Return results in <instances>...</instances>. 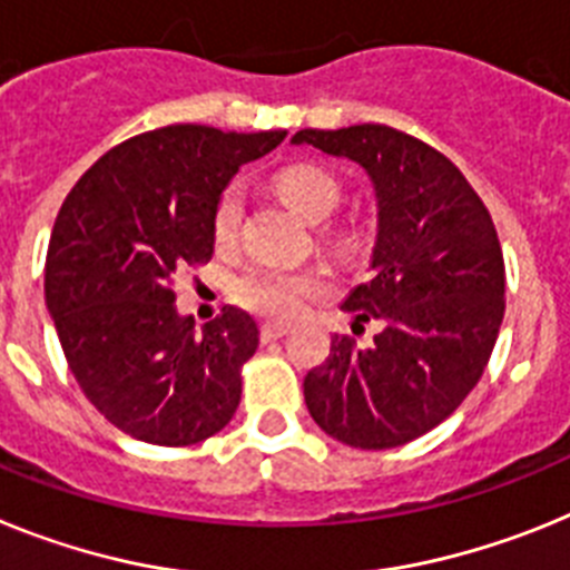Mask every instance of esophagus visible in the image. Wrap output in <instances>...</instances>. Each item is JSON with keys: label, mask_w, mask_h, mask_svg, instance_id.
<instances>
[{"label": "esophagus", "mask_w": 570, "mask_h": 570, "mask_svg": "<svg viewBox=\"0 0 570 570\" xmlns=\"http://www.w3.org/2000/svg\"><path fill=\"white\" fill-rule=\"evenodd\" d=\"M284 335H289V326H284V324H264V326H261V341H264V344L284 338Z\"/></svg>", "instance_id": "34e87169"}]
</instances>
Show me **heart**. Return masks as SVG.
I'll use <instances>...</instances> for the list:
<instances>
[{"mask_svg": "<svg viewBox=\"0 0 570 570\" xmlns=\"http://www.w3.org/2000/svg\"><path fill=\"white\" fill-rule=\"evenodd\" d=\"M275 191L289 203L306 220H324L333 215L341 203V183L330 168L318 163H292L275 175ZM240 220H244V197L232 186L220 195L212 217V235L220 249L235 246L240 235ZM338 246L344 252H353L358 246V235L346 232L338 237ZM324 278L315 272H292L278 266H261V269L246 272L235 284V301L246 309L266 318L292 321L304 313L306 301L324 292Z\"/></svg>", "mask_w": 570, "mask_h": 570, "instance_id": "heart-1", "label": "heart"}]
</instances>
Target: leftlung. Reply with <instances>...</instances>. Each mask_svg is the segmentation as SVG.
Masks as SVG:
<instances>
[{
  "instance_id": "obj_1",
  "label": "left lung",
  "mask_w": 570,
  "mask_h": 570,
  "mask_svg": "<svg viewBox=\"0 0 570 570\" xmlns=\"http://www.w3.org/2000/svg\"><path fill=\"white\" fill-rule=\"evenodd\" d=\"M292 142L358 163L379 212L373 278L341 306L384 330L367 350L335 335L304 379L306 410L350 448H399L442 424L488 367L504 315L491 212L442 151L390 126L304 128Z\"/></svg>"
}]
</instances>
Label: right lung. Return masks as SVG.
<instances>
[{
	"instance_id": "1",
	"label": "right lung",
	"mask_w": 570,
	"mask_h": 570,
	"mask_svg": "<svg viewBox=\"0 0 570 570\" xmlns=\"http://www.w3.org/2000/svg\"><path fill=\"white\" fill-rule=\"evenodd\" d=\"M284 137L155 128L106 151L62 203L46 257L48 313L86 399L122 433L186 448L232 422L257 324L229 306L197 330L177 313L175 278L209 264L217 200L237 168Z\"/></svg>"
}]
</instances>
